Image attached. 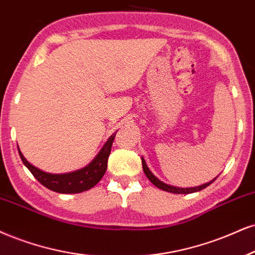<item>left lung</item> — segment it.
Instances as JSON below:
<instances>
[{
	"instance_id": "obj_1",
	"label": "left lung",
	"mask_w": 255,
	"mask_h": 255,
	"mask_svg": "<svg viewBox=\"0 0 255 255\" xmlns=\"http://www.w3.org/2000/svg\"><path fill=\"white\" fill-rule=\"evenodd\" d=\"M142 165H143L144 174L146 175V177L149 178L150 182H151L152 184H155L157 188H159V189H162V190L168 191V193H172V194H190V193H195V191H200V190L204 189V188H207L209 184H212L213 182H214V180H213L212 182H209V183H206V184H203V185H200V187L185 188V189H184V188H176V187H172V185L165 184L164 182L159 181L158 178H157L156 176L153 175L152 172L149 170V168H147V166H146L145 161H144V159H143V157H142Z\"/></svg>"
}]
</instances>
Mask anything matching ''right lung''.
<instances>
[{
  "label": "right lung",
  "mask_w": 255,
  "mask_h": 255,
  "mask_svg": "<svg viewBox=\"0 0 255 255\" xmlns=\"http://www.w3.org/2000/svg\"><path fill=\"white\" fill-rule=\"evenodd\" d=\"M117 133V132H116ZM116 133H113L109 138L108 142L104 144L103 149L97 155L96 158L90 163L89 165L85 166L81 170L70 172V174H48L40 169L31 165L29 162L24 158L20 150V157L23 162V164L29 169V171L33 174L34 177L40 182L43 187L48 188L49 190L55 191V193L61 194H77L83 193L93 188L98 182L102 180L106 169H108V159L111 152V147L113 139H115Z\"/></svg>",
  "instance_id": "right-lung-1"
}]
</instances>
